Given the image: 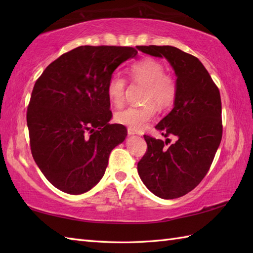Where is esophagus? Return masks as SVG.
I'll list each match as a JSON object with an SVG mask.
<instances>
[{
  "label": "esophagus",
  "instance_id": "1",
  "mask_svg": "<svg viewBox=\"0 0 253 253\" xmlns=\"http://www.w3.org/2000/svg\"><path fill=\"white\" fill-rule=\"evenodd\" d=\"M127 132H128V135H129V136H131V135H136V133H137V131H135V130L130 129V128H128Z\"/></svg>",
  "mask_w": 253,
  "mask_h": 253
}]
</instances>
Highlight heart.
Masks as SVG:
<instances>
[{
    "label": "heart",
    "instance_id": "heart-1",
    "mask_svg": "<svg viewBox=\"0 0 253 253\" xmlns=\"http://www.w3.org/2000/svg\"><path fill=\"white\" fill-rule=\"evenodd\" d=\"M164 73L163 64L154 58H142L132 64L129 74L135 82L146 85L143 101L147 103L118 111L115 114V121L118 124L135 131L142 130L157 112L153 101L160 109H166L173 104L177 93L176 82L173 77ZM124 92L125 79L118 75L112 76L106 85L107 99L111 104L116 107L121 106L124 103Z\"/></svg>",
    "mask_w": 253,
    "mask_h": 253
}]
</instances>
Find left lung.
Instances as JSON below:
<instances>
[{
    "label": "left lung",
    "instance_id": "1",
    "mask_svg": "<svg viewBox=\"0 0 253 253\" xmlns=\"http://www.w3.org/2000/svg\"><path fill=\"white\" fill-rule=\"evenodd\" d=\"M139 51L165 57L176 75L174 107L155 128L175 135L169 147L144 135L148 150L138 163V174L148 189L162 199H176L200 184L222 140V102L218 88L196 56L170 45H140Z\"/></svg>",
    "mask_w": 253,
    "mask_h": 253
}]
</instances>
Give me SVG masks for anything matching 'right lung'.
Returning <instances> with one entry per match:
<instances>
[{
  "label": "right lung",
  "mask_w": 253,
  "mask_h": 253,
  "mask_svg": "<svg viewBox=\"0 0 253 253\" xmlns=\"http://www.w3.org/2000/svg\"><path fill=\"white\" fill-rule=\"evenodd\" d=\"M130 46L82 45L52 62L38 78L27 110L30 149L57 189L82 195L103 177L127 129L110 124L106 85L115 69L137 55Z\"/></svg>",
  "instance_id": "right-lung-1"
}]
</instances>
